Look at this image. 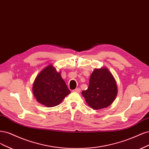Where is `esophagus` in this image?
Here are the masks:
<instances>
[{
    "mask_svg": "<svg viewBox=\"0 0 149 149\" xmlns=\"http://www.w3.org/2000/svg\"><path fill=\"white\" fill-rule=\"evenodd\" d=\"M80 91H81L80 88H75V90H74L73 92H77V93H80Z\"/></svg>",
    "mask_w": 149,
    "mask_h": 149,
    "instance_id": "34e87169",
    "label": "esophagus"
}]
</instances>
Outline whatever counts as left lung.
<instances>
[{
	"mask_svg": "<svg viewBox=\"0 0 149 149\" xmlns=\"http://www.w3.org/2000/svg\"><path fill=\"white\" fill-rule=\"evenodd\" d=\"M117 85L113 76L107 69H95L90 76L87 90L81 94L89 106L94 109L107 108L116 98Z\"/></svg>",
	"mask_w": 149,
	"mask_h": 149,
	"instance_id": "obj_1",
	"label": "left lung"
}]
</instances>
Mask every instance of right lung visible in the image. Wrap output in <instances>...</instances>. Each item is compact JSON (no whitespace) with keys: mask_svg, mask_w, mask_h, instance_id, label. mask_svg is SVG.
<instances>
[{"mask_svg":"<svg viewBox=\"0 0 149 149\" xmlns=\"http://www.w3.org/2000/svg\"><path fill=\"white\" fill-rule=\"evenodd\" d=\"M33 93L38 102L47 107H54L59 104L70 91L60 72L50 65L37 75L33 85Z\"/></svg>","mask_w":149,"mask_h":149,"instance_id":"obj_1","label":"right lung"}]
</instances>
